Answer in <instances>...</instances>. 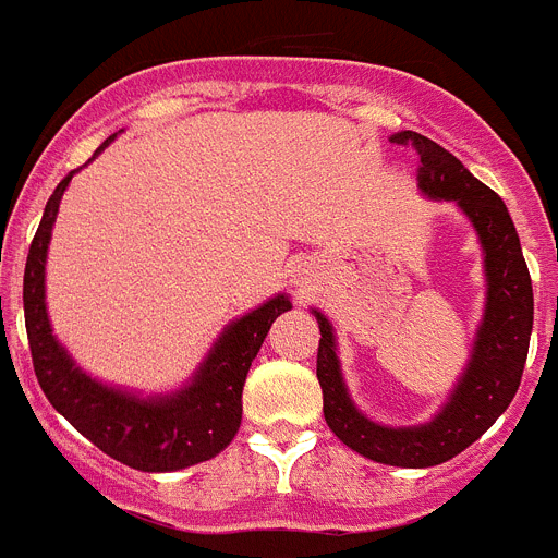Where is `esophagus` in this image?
Masks as SVG:
<instances>
[{
    "label": "esophagus",
    "mask_w": 558,
    "mask_h": 558,
    "mask_svg": "<svg viewBox=\"0 0 558 558\" xmlns=\"http://www.w3.org/2000/svg\"><path fill=\"white\" fill-rule=\"evenodd\" d=\"M304 274H307V270H302V274H299V282H307V276Z\"/></svg>",
    "instance_id": "obj_1"
}]
</instances>
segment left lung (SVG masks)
I'll use <instances>...</instances> for the list:
<instances>
[{
	"label": "left lung",
	"instance_id": "left-lung-1",
	"mask_svg": "<svg viewBox=\"0 0 558 558\" xmlns=\"http://www.w3.org/2000/svg\"><path fill=\"white\" fill-rule=\"evenodd\" d=\"M393 142L416 147L418 192L430 201H452L466 215L483 251L486 302L472 340L470 360L447 393L436 416L422 425H379L354 405L340 372L335 327L313 307L322 329L318 340V383L324 391V418L329 430L360 456L388 466L425 470L436 466L483 436L497 422L520 388L534 327V290L514 220L497 192L472 175L445 147L416 131H399Z\"/></svg>",
	"mask_w": 558,
	"mask_h": 558
}]
</instances>
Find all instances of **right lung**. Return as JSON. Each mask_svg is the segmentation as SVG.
Returning <instances> with one entry per match:
<instances>
[{"label": "right lung", "instance_id": "right-lung-1", "mask_svg": "<svg viewBox=\"0 0 558 558\" xmlns=\"http://www.w3.org/2000/svg\"><path fill=\"white\" fill-rule=\"evenodd\" d=\"M117 133L95 150L97 159ZM77 170L56 186L44 206L24 265V327L38 386L69 425L113 461L142 472H175L209 461L231 445L243 418V386L251 360L270 324L288 313L290 295L276 293L226 324L201 366L179 391L142 393L92 377L52 335L47 313V251L63 192Z\"/></svg>", "mask_w": 558, "mask_h": 558}]
</instances>
